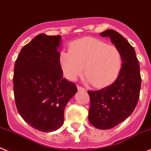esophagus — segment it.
Here are the masks:
<instances>
[{
    "instance_id": "obj_1",
    "label": "esophagus",
    "mask_w": 151,
    "mask_h": 151,
    "mask_svg": "<svg viewBox=\"0 0 151 151\" xmlns=\"http://www.w3.org/2000/svg\"><path fill=\"white\" fill-rule=\"evenodd\" d=\"M77 88H78V90H82V91H86L85 89L84 88V87H81V86H77Z\"/></svg>"
}]
</instances>
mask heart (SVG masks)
Wrapping results in <instances>:
<instances>
[{"mask_svg":"<svg viewBox=\"0 0 151 151\" xmlns=\"http://www.w3.org/2000/svg\"><path fill=\"white\" fill-rule=\"evenodd\" d=\"M60 64L67 79H76L84 67L86 80L94 87H101L116 79L122 66V55L115 46L86 37L72 43L70 52H61Z\"/></svg>","mask_w":151,"mask_h":151,"instance_id":"b5f03b06","label":"heart"}]
</instances>
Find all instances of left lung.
<instances>
[{"label":"left lung","mask_w":151,"mask_h":151,"mask_svg":"<svg viewBox=\"0 0 151 151\" xmlns=\"http://www.w3.org/2000/svg\"><path fill=\"white\" fill-rule=\"evenodd\" d=\"M100 35L110 38L122 55L121 71L114 82L99 90L87 91L90 98L89 122L96 128L108 130L133 113L139 101L142 78L135 50L127 39L113 29Z\"/></svg>","instance_id":"1"}]
</instances>
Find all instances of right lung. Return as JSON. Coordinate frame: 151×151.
<instances>
[{
    "instance_id": "obj_1",
    "label": "right lung",
    "mask_w": 151,
    "mask_h": 151,
    "mask_svg": "<svg viewBox=\"0 0 151 151\" xmlns=\"http://www.w3.org/2000/svg\"><path fill=\"white\" fill-rule=\"evenodd\" d=\"M61 35L39 34L21 49L15 64L14 95L18 113L35 129L52 132L64 124L66 105L78 92L63 78Z\"/></svg>"
}]
</instances>
